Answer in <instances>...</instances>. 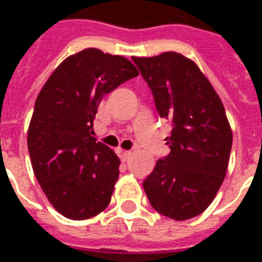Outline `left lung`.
I'll return each mask as SVG.
<instances>
[{
	"label": "left lung",
	"instance_id": "1",
	"mask_svg": "<svg viewBox=\"0 0 262 262\" xmlns=\"http://www.w3.org/2000/svg\"><path fill=\"white\" fill-rule=\"evenodd\" d=\"M135 70L122 56L84 49L54 70L37 95L28 129L32 168L67 219L94 217L111 202L120 160L92 122L103 95L133 78Z\"/></svg>",
	"mask_w": 262,
	"mask_h": 262
}]
</instances>
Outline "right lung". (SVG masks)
I'll return each mask as SVG.
<instances>
[{
  "instance_id": "obj_1",
  "label": "right lung",
  "mask_w": 262,
  "mask_h": 262,
  "mask_svg": "<svg viewBox=\"0 0 262 262\" xmlns=\"http://www.w3.org/2000/svg\"><path fill=\"white\" fill-rule=\"evenodd\" d=\"M139 70L161 118L172 120L160 159L143 188L159 213L174 220L205 212L225 180L231 135L223 103L198 66L182 54L140 57Z\"/></svg>"
}]
</instances>
